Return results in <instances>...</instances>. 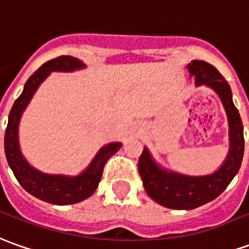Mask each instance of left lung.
Segmentation results:
<instances>
[{"label": "left lung", "instance_id": "1", "mask_svg": "<svg viewBox=\"0 0 249 249\" xmlns=\"http://www.w3.org/2000/svg\"><path fill=\"white\" fill-rule=\"evenodd\" d=\"M188 71L195 76L196 86L206 84L221 98L228 121L231 148L222 166L207 176H184L167 172L155 163L146 147L139 158V173L147 195L165 207L174 210H192L214 200L224 192L237 174L244 155L243 123L231 101V86L217 71L206 61H192Z\"/></svg>", "mask_w": 249, "mask_h": 249}]
</instances>
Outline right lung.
Returning a JSON list of instances; mask_svg holds the SVG:
<instances>
[{
  "instance_id": "1",
  "label": "right lung",
  "mask_w": 249,
  "mask_h": 249,
  "mask_svg": "<svg viewBox=\"0 0 249 249\" xmlns=\"http://www.w3.org/2000/svg\"><path fill=\"white\" fill-rule=\"evenodd\" d=\"M86 65L82 61L71 55H61L45 62L42 67L30 76L24 84V89L12 106L8 126L5 131V155L15 177L20 185L32 196L52 204H73L87 199L95 192L102 178L103 167L111 155L121 148V143H110L103 146L89 167L79 176L42 173L24 160L18 147V123L32 95L40 83L50 75V72H73Z\"/></svg>"
}]
</instances>
